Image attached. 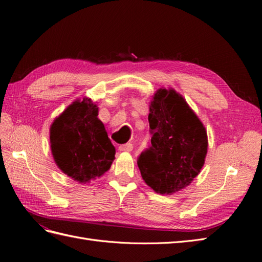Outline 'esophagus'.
<instances>
[{
	"mask_svg": "<svg viewBox=\"0 0 262 262\" xmlns=\"http://www.w3.org/2000/svg\"><path fill=\"white\" fill-rule=\"evenodd\" d=\"M134 146L132 143H125V144H122V146L119 147V150L121 152H130L133 150Z\"/></svg>",
	"mask_w": 262,
	"mask_h": 262,
	"instance_id": "1",
	"label": "esophagus"
}]
</instances>
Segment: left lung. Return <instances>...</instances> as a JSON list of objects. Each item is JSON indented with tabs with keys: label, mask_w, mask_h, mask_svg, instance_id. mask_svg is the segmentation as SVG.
Returning a JSON list of instances; mask_svg holds the SVG:
<instances>
[{
	"label": "left lung",
	"mask_w": 262,
	"mask_h": 262,
	"mask_svg": "<svg viewBox=\"0 0 262 262\" xmlns=\"http://www.w3.org/2000/svg\"><path fill=\"white\" fill-rule=\"evenodd\" d=\"M151 147L138 167L147 185L160 194L188 187L204 166L207 133L186 99L172 89L158 90L150 102Z\"/></svg>",
	"instance_id": "obj_1"
}]
</instances>
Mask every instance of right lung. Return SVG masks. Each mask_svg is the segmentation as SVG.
<instances>
[{
	"mask_svg": "<svg viewBox=\"0 0 262 262\" xmlns=\"http://www.w3.org/2000/svg\"><path fill=\"white\" fill-rule=\"evenodd\" d=\"M50 141L58 168L80 183L102 176L115 159V148L98 119V105L87 97L73 101L54 120Z\"/></svg>",
	"mask_w": 262,
	"mask_h": 262,
	"instance_id": "right-lung-1",
	"label": "right lung"
}]
</instances>
